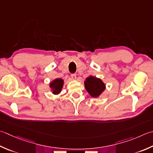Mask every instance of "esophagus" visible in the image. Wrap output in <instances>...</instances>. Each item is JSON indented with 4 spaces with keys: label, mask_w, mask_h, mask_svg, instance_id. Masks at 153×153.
I'll return each mask as SVG.
<instances>
[{
    "label": "esophagus",
    "mask_w": 153,
    "mask_h": 153,
    "mask_svg": "<svg viewBox=\"0 0 153 153\" xmlns=\"http://www.w3.org/2000/svg\"><path fill=\"white\" fill-rule=\"evenodd\" d=\"M71 78H72V79H74V80H76V78H77V76H76V74H71Z\"/></svg>",
    "instance_id": "1"
}]
</instances>
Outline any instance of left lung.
<instances>
[{
	"label": "left lung",
	"mask_w": 153,
	"mask_h": 153,
	"mask_svg": "<svg viewBox=\"0 0 153 153\" xmlns=\"http://www.w3.org/2000/svg\"><path fill=\"white\" fill-rule=\"evenodd\" d=\"M86 91L92 97L97 98L101 95L106 88L105 84L100 78L89 76L84 82Z\"/></svg>",
	"instance_id": "1"
}]
</instances>
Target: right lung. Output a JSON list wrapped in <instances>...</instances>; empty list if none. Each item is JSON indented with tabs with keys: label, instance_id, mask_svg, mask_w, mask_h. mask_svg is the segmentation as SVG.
<instances>
[{
	"label": "right lung",
	"instance_id": "1",
	"mask_svg": "<svg viewBox=\"0 0 153 153\" xmlns=\"http://www.w3.org/2000/svg\"><path fill=\"white\" fill-rule=\"evenodd\" d=\"M64 84V79L61 78H56L50 83L49 86L51 91L53 95H58L61 93Z\"/></svg>",
	"mask_w": 153,
	"mask_h": 153
}]
</instances>
